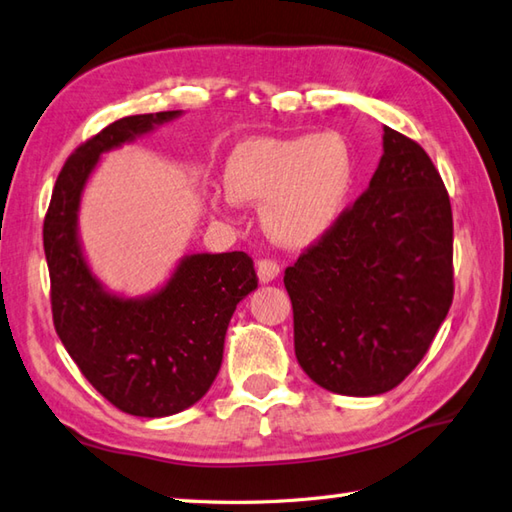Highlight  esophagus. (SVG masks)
I'll list each match as a JSON object with an SVG mask.
<instances>
[{"instance_id": "obj_1", "label": "esophagus", "mask_w": 512, "mask_h": 512, "mask_svg": "<svg viewBox=\"0 0 512 512\" xmlns=\"http://www.w3.org/2000/svg\"><path fill=\"white\" fill-rule=\"evenodd\" d=\"M256 272H258L260 283H272V281H276L278 274H281V267H278V263H274V260L263 258V260H258Z\"/></svg>"}]
</instances>
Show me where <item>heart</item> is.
Instances as JSON below:
<instances>
[{
  "label": "heart",
  "instance_id": "1",
  "mask_svg": "<svg viewBox=\"0 0 512 512\" xmlns=\"http://www.w3.org/2000/svg\"><path fill=\"white\" fill-rule=\"evenodd\" d=\"M356 176V158L341 133L240 142L225 162V191L211 207H260V225L274 243L307 247L341 218Z\"/></svg>",
  "mask_w": 512,
  "mask_h": 512
}]
</instances>
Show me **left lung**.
Wrapping results in <instances>:
<instances>
[{"instance_id": "8db88e82", "label": "left lung", "mask_w": 512, "mask_h": 512, "mask_svg": "<svg viewBox=\"0 0 512 512\" xmlns=\"http://www.w3.org/2000/svg\"><path fill=\"white\" fill-rule=\"evenodd\" d=\"M298 365L374 397L426 356L452 305V209L428 153L390 127L370 187L285 269Z\"/></svg>"}]
</instances>
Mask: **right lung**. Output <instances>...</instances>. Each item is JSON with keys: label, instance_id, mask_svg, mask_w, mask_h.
<instances>
[{"label": "right lung", "instance_id": "obj_1", "mask_svg": "<svg viewBox=\"0 0 512 512\" xmlns=\"http://www.w3.org/2000/svg\"><path fill=\"white\" fill-rule=\"evenodd\" d=\"M182 111L129 115L80 144L57 176L44 218L55 332L77 368L115 408L160 419L205 397L223 363L236 305L258 287L245 252L187 254L153 292L115 294L84 256L77 214L102 153L120 149Z\"/></svg>", "mask_w": 512, "mask_h": 512}]
</instances>
